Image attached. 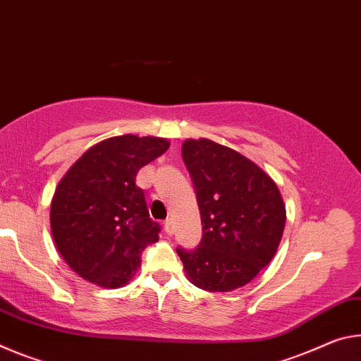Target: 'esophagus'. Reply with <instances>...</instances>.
Segmentation results:
<instances>
[{
  "instance_id": "1",
  "label": "esophagus",
  "mask_w": 361,
  "mask_h": 361,
  "mask_svg": "<svg viewBox=\"0 0 361 361\" xmlns=\"http://www.w3.org/2000/svg\"><path fill=\"white\" fill-rule=\"evenodd\" d=\"M164 232H166L168 235H173L174 233L173 219H166V222H164Z\"/></svg>"
}]
</instances>
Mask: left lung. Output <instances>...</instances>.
<instances>
[{"mask_svg": "<svg viewBox=\"0 0 361 361\" xmlns=\"http://www.w3.org/2000/svg\"><path fill=\"white\" fill-rule=\"evenodd\" d=\"M182 158L193 179L203 238L195 251L179 247L177 254L197 288L233 291L279 250L286 222L281 193L252 159L211 139L184 140Z\"/></svg>", "mask_w": 361, "mask_h": 361, "instance_id": "obj_1", "label": "left lung"}]
</instances>
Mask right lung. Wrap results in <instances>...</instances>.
I'll list each match as a JSON object with an SVG mask.
<instances>
[{
	"label": "right lung",
	"instance_id": "1",
	"mask_svg": "<svg viewBox=\"0 0 361 361\" xmlns=\"http://www.w3.org/2000/svg\"><path fill=\"white\" fill-rule=\"evenodd\" d=\"M157 135L123 134L100 140L70 166L51 202L59 254L82 280L104 289L128 285L142 251L158 241L135 176L169 149Z\"/></svg>",
	"mask_w": 361,
	"mask_h": 361
}]
</instances>
